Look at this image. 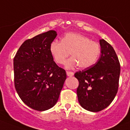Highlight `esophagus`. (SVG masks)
Instances as JSON below:
<instances>
[{
  "label": "esophagus",
  "instance_id": "34e87169",
  "mask_svg": "<svg viewBox=\"0 0 130 130\" xmlns=\"http://www.w3.org/2000/svg\"><path fill=\"white\" fill-rule=\"evenodd\" d=\"M66 74H67V75L68 76H72L74 75V73L73 72H71V71H66Z\"/></svg>",
  "mask_w": 130,
  "mask_h": 130
}]
</instances>
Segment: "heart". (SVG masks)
<instances>
[{"instance_id": "1", "label": "heart", "mask_w": 130, "mask_h": 130, "mask_svg": "<svg viewBox=\"0 0 130 130\" xmlns=\"http://www.w3.org/2000/svg\"><path fill=\"white\" fill-rule=\"evenodd\" d=\"M50 52L54 61L63 64L70 54L72 57L65 63V67L71 69L78 66L86 69L92 66L100 54V44L86 36L76 32L67 33L61 41H54L50 45Z\"/></svg>"}]
</instances>
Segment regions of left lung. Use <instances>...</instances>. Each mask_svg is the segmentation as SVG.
<instances>
[{
	"instance_id": "8db88e82",
	"label": "left lung",
	"mask_w": 130,
	"mask_h": 130,
	"mask_svg": "<svg viewBox=\"0 0 130 130\" xmlns=\"http://www.w3.org/2000/svg\"><path fill=\"white\" fill-rule=\"evenodd\" d=\"M100 44L101 54L97 62L75 74L79 82L76 90L79 103L93 112L105 109L112 103L118 90L121 71L113 47L103 39Z\"/></svg>"
}]
</instances>
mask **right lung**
Instances as JSON below:
<instances>
[{
	"label": "right lung",
	"instance_id": "add662e5",
	"mask_svg": "<svg viewBox=\"0 0 130 130\" xmlns=\"http://www.w3.org/2000/svg\"><path fill=\"white\" fill-rule=\"evenodd\" d=\"M57 35L52 30L25 41L13 60L16 91L23 103L36 110H46L56 104L66 79V71L50 52Z\"/></svg>",
	"mask_w": 130,
	"mask_h": 130
}]
</instances>
